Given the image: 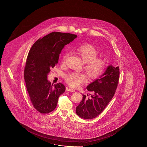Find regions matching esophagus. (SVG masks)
<instances>
[{"mask_svg": "<svg viewBox=\"0 0 147 147\" xmlns=\"http://www.w3.org/2000/svg\"><path fill=\"white\" fill-rule=\"evenodd\" d=\"M67 90L69 92H75V90L71 88H67Z\"/></svg>", "mask_w": 147, "mask_h": 147, "instance_id": "1", "label": "esophagus"}]
</instances>
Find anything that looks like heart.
I'll list each match as a JSON object with an SVG mask.
<instances>
[{"instance_id":"1","label":"heart","mask_w":147,"mask_h":147,"mask_svg":"<svg viewBox=\"0 0 147 147\" xmlns=\"http://www.w3.org/2000/svg\"><path fill=\"white\" fill-rule=\"evenodd\" d=\"M77 53L82 61L85 63V69L90 79H96L104 71L106 62L102 58H98V52L93 46L90 45H82L78 47ZM69 53L65 54L62 61L64 62ZM67 84L72 87H78L86 80L85 74L80 73L72 72L65 76Z\"/></svg>"}]
</instances>
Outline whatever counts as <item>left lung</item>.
<instances>
[{"mask_svg":"<svg viewBox=\"0 0 147 147\" xmlns=\"http://www.w3.org/2000/svg\"><path fill=\"white\" fill-rule=\"evenodd\" d=\"M119 66L110 65L102 75L87 86V90L92 94L88 98L83 95L82 101L76 108L78 115L89 120L102 112L115 94L119 83Z\"/></svg>","mask_w":147,"mask_h":147,"instance_id":"left-lung-1","label":"left lung"}]
</instances>
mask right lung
I'll use <instances>...</instances> for the list:
<instances>
[{"label": "right lung", "instance_id": "right-lung-1", "mask_svg": "<svg viewBox=\"0 0 147 147\" xmlns=\"http://www.w3.org/2000/svg\"><path fill=\"white\" fill-rule=\"evenodd\" d=\"M77 37L68 33L53 32L33 45L27 58L24 79L32 103L42 114L54 110L59 97L65 91L61 83L53 85L47 80L51 70L58 63L59 54L65 45Z\"/></svg>", "mask_w": 147, "mask_h": 147}]
</instances>
